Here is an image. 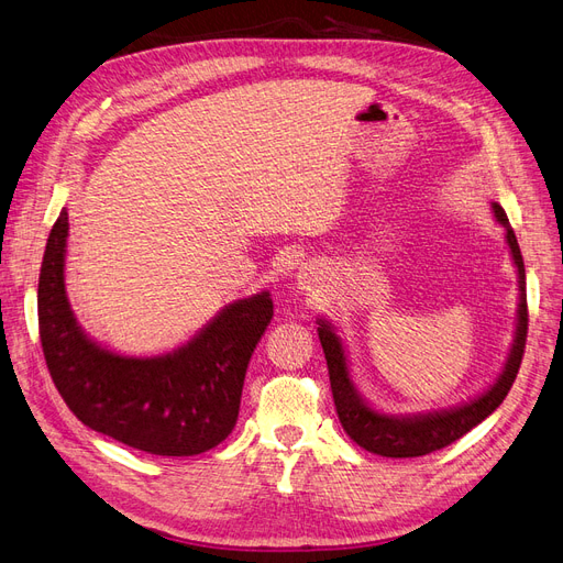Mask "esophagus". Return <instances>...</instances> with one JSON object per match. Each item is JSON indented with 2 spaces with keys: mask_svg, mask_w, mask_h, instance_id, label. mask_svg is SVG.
Instances as JSON below:
<instances>
[{
  "mask_svg": "<svg viewBox=\"0 0 563 563\" xmlns=\"http://www.w3.org/2000/svg\"><path fill=\"white\" fill-rule=\"evenodd\" d=\"M322 274H324V271H322V266H320L318 262L301 266L299 276H297L299 287H301V289H313V287H318V285H320V280H322Z\"/></svg>",
  "mask_w": 563,
  "mask_h": 563,
  "instance_id": "obj_1",
  "label": "esophagus"
}]
</instances>
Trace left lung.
<instances>
[{"label":"left lung","instance_id":"obj_1","mask_svg":"<svg viewBox=\"0 0 563 563\" xmlns=\"http://www.w3.org/2000/svg\"><path fill=\"white\" fill-rule=\"evenodd\" d=\"M496 220L505 227V239L510 245L512 260L519 274V308H517V332L515 343L507 355L505 369L496 378V384L488 388L477 400H470L461 407L434 411V413H416V416H388L378 413L372 407L365 405V400L357 395L351 374H349V362L346 353H343V343L336 336L334 328L328 320H318V336L324 351V360H328L330 369V386L334 395V407L339 413V421L343 430L349 432V438L367 449L372 453L386 459H413V456H426L438 449L449 446L451 442L461 440L465 432L479 426L486 416H492L505 395L510 393L523 349H526V332H529V306H526V271L521 250L517 243V235L507 220L505 210L498 203H492Z\"/></svg>","mask_w":563,"mask_h":563}]
</instances>
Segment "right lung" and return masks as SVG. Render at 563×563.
<instances>
[{"instance_id": "right-lung-1", "label": "right lung", "mask_w": 563, "mask_h": 563, "mask_svg": "<svg viewBox=\"0 0 563 563\" xmlns=\"http://www.w3.org/2000/svg\"><path fill=\"white\" fill-rule=\"evenodd\" d=\"M67 210L48 233L37 306L53 384L90 430L154 456H196L239 421L252 351L274 318L268 292L222 308L187 346L135 357L102 349L77 324L65 295Z\"/></svg>"}]
</instances>
